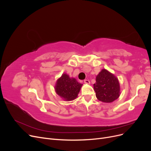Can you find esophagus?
Instances as JSON below:
<instances>
[{
    "label": "esophagus",
    "mask_w": 151,
    "mask_h": 151,
    "mask_svg": "<svg viewBox=\"0 0 151 151\" xmlns=\"http://www.w3.org/2000/svg\"><path fill=\"white\" fill-rule=\"evenodd\" d=\"M84 83L85 84H90V82H89V81L88 79H85L84 81Z\"/></svg>",
    "instance_id": "1"
}]
</instances>
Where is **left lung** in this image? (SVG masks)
I'll return each mask as SVG.
<instances>
[{"label":"left lung","instance_id":"left-lung-1","mask_svg":"<svg viewBox=\"0 0 151 151\" xmlns=\"http://www.w3.org/2000/svg\"><path fill=\"white\" fill-rule=\"evenodd\" d=\"M96 96L100 101L111 103L119 98L120 86L117 77L106 69H102L94 84Z\"/></svg>","mask_w":151,"mask_h":151}]
</instances>
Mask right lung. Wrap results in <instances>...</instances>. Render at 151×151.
<instances>
[{"mask_svg": "<svg viewBox=\"0 0 151 151\" xmlns=\"http://www.w3.org/2000/svg\"><path fill=\"white\" fill-rule=\"evenodd\" d=\"M82 86L83 84L78 83L75 78L70 77L64 73L57 79L55 90L61 98L69 101L77 98Z\"/></svg>", "mask_w": 151, "mask_h": 151, "instance_id": "right-lung-1", "label": "right lung"}]
</instances>
